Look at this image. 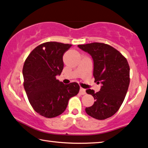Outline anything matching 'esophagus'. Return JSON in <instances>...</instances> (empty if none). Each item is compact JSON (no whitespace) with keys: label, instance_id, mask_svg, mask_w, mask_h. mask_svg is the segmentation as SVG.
<instances>
[{"label":"esophagus","instance_id":"esophagus-1","mask_svg":"<svg viewBox=\"0 0 148 148\" xmlns=\"http://www.w3.org/2000/svg\"><path fill=\"white\" fill-rule=\"evenodd\" d=\"M80 95H85L86 94L85 89H84V88H80Z\"/></svg>","mask_w":148,"mask_h":148}]
</instances>
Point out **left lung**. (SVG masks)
<instances>
[{"label": "left lung", "mask_w": 148, "mask_h": 148, "mask_svg": "<svg viewBox=\"0 0 148 148\" xmlns=\"http://www.w3.org/2000/svg\"><path fill=\"white\" fill-rule=\"evenodd\" d=\"M78 47L91 56L95 82L101 84L99 92L86 90L95 101L85 111L95 119H108L116 113L125 100L130 83L129 65L127 59L109 45L92 42Z\"/></svg>", "instance_id": "8db88e82"}]
</instances>
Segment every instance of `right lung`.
<instances>
[{"instance_id":"add662e5","label":"right lung","mask_w":148,"mask_h":148,"mask_svg":"<svg viewBox=\"0 0 148 148\" xmlns=\"http://www.w3.org/2000/svg\"><path fill=\"white\" fill-rule=\"evenodd\" d=\"M72 45L47 42L32 51L23 67V86L35 112L49 118L62 114L71 97L78 93L77 82L68 84L56 79L64 68L63 56Z\"/></svg>"}]
</instances>
